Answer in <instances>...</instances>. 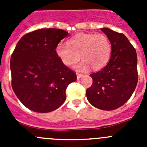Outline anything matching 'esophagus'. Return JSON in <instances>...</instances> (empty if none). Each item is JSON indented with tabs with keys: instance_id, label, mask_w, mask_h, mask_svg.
I'll return each mask as SVG.
<instances>
[{
	"instance_id": "34e87169",
	"label": "esophagus",
	"mask_w": 147,
	"mask_h": 147,
	"mask_svg": "<svg viewBox=\"0 0 147 147\" xmlns=\"http://www.w3.org/2000/svg\"><path fill=\"white\" fill-rule=\"evenodd\" d=\"M82 76L83 75L81 74H79V73H77V74H76V76H77L78 80H79V79H80L81 77H82Z\"/></svg>"
}]
</instances>
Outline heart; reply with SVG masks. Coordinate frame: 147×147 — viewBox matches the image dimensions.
I'll return each instance as SVG.
<instances>
[{
	"label": "heart",
	"mask_w": 147,
	"mask_h": 147,
	"mask_svg": "<svg viewBox=\"0 0 147 147\" xmlns=\"http://www.w3.org/2000/svg\"><path fill=\"white\" fill-rule=\"evenodd\" d=\"M67 44H58L56 54L67 66L76 64L81 56L83 61L76 66L79 70L84 71L89 66L94 71L101 70L107 65L111 57V42L102 34L79 33L67 40Z\"/></svg>",
	"instance_id": "1"
}]
</instances>
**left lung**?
I'll return each instance as SVG.
<instances>
[{"mask_svg":"<svg viewBox=\"0 0 147 147\" xmlns=\"http://www.w3.org/2000/svg\"><path fill=\"white\" fill-rule=\"evenodd\" d=\"M112 45L107 65L90 76L93 79L86 90L88 102L96 108L113 110L129 99L138 83L137 54L125 35L107 28H101Z\"/></svg>","mask_w":147,"mask_h":147,"instance_id":"left-lung-1","label":"left lung"}]
</instances>
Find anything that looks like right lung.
Wrapping results in <instances>:
<instances>
[{
	"label": "right lung",
	"instance_id": "add662e5",
	"mask_svg": "<svg viewBox=\"0 0 147 147\" xmlns=\"http://www.w3.org/2000/svg\"><path fill=\"white\" fill-rule=\"evenodd\" d=\"M68 32L41 28L21 37L10 59L11 87L24 106L37 113L55 110L66 99L65 90L76 74L65 65L56 47Z\"/></svg>",
	"mask_w": 147,
	"mask_h": 147
}]
</instances>
